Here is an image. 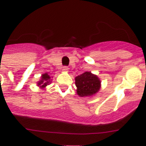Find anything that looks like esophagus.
Wrapping results in <instances>:
<instances>
[{"label":"esophagus","mask_w":146,"mask_h":146,"mask_svg":"<svg viewBox=\"0 0 146 146\" xmlns=\"http://www.w3.org/2000/svg\"><path fill=\"white\" fill-rule=\"evenodd\" d=\"M62 70L64 71V72H68L69 68L67 67V66H64V67H63V69H62Z\"/></svg>","instance_id":"esophagus-1"}]
</instances>
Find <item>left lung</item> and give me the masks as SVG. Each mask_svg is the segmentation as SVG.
<instances>
[{
  "mask_svg": "<svg viewBox=\"0 0 146 146\" xmlns=\"http://www.w3.org/2000/svg\"><path fill=\"white\" fill-rule=\"evenodd\" d=\"M76 92L80 97H89L96 95L101 88L100 79L91 72H85L75 78Z\"/></svg>",
  "mask_w": 146,
  "mask_h": 146,
  "instance_id": "8db88e82",
  "label": "left lung"
}]
</instances>
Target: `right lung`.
Segmentation results:
<instances>
[{
    "mask_svg": "<svg viewBox=\"0 0 146 146\" xmlns=\"http://www.w3.org/2000/svg\"><path fill=\"white\" fill-rule=\"evenodd\" d=\"M50 82V76L48 73H44L41 76V80L38 82V86H39L41 89H44Z\"/></svg>",
    "mask_w": 146,
    "mask_h": 146,
    "instance_id": "right-lung-1",
    "label": "right lung"
}]
</instances>
